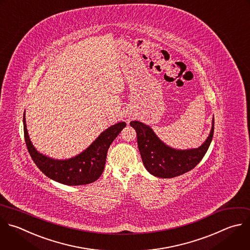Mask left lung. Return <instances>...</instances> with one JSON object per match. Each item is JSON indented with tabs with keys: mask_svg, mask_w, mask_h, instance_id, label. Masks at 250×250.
<instances>
[{
	"mask_svg": "<svg viewBox=\"0 0 250 250\" xmlns=\"http://www.w3.org/2000/svg\"><path fill=\"white\" fill-rule=\"evenodd\" d=\"M136 131L138 149L144 167L153 176L170 179L192 170L206 154L214 133V118L207 139L198 148L175 149L165 144L153 129L138 121L129 124Z\"/></svg>",
	"mask_w": 250,
	"mask_h": 250,
	"instance_id": "left-lung-1",
	"label": "left lung"
}]
</instances>
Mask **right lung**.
<instances>
[{"instance_id": "1", "label": "right lung", "mask_w": 250, "mask_h": 250, "mask_svg": "<svg viewBox=\"0 0 250 250\" xmlns=\"http://www.w3.org/2000/svg\"><path fill=\"white\" fill-rule=\"evenodd\" d=\"M125 125V122L111 125L80 154L69 159L58 160L43 155L33 146L26 128L25 112L23 114L24 139L33 162L45 176L66 186L88 185L100 178L105 168L108 149Z\"/></svg>"}]
</instances>
